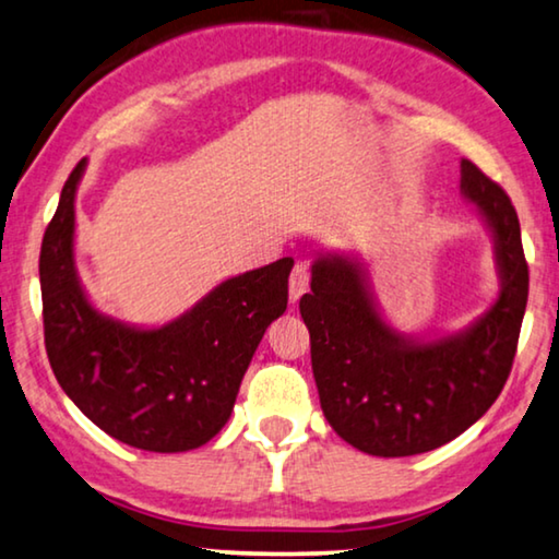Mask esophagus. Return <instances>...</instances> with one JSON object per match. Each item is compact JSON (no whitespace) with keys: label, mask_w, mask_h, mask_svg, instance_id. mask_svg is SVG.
I'll list each match as a JSON object with an SVG mask.
<instances>
[{"label":"esophagus","mask_w":559,"mask_h":559,"mask_svg":"<svg viewBox=\"0 0 559 559\" xmlns=\"http://www.w3.org/2000/svg\"><path fill=\"white\" fill-rule=\"evenodd\" d=\"M309 278H311L309 265L298 263L294 273H290V281H288V298H290V301L296 304L298 298H301L306 290H309Z\"/></svg>","instance_id":"1"}]
</instances>
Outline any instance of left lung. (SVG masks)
Returning a JSON list of instances; mask_svg holds the SVG:
<instances>
[{"label":"left lung","mask_w":559,"mask_h":559,"mask_svg":"<svg viewBox=\"0 0 559 559\" xmlns=\"http://www.w3.org/2000/svg\"><path fill=\"white\" fill-rule=\"evenodd\" d=\"M461 194L493 235L499 296L461 332L420 340L382 319L365 265L326 253L311 265L301 319L321 411L357 451L400 459L459 438L493 405L516 355L530 269L512 200L474 162H461Z\"/></svg>","instance_id":"left-lung-1"}]
</instances>
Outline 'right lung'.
<instances>
[{"label": "right lung", "mask_w": 559, "mask_h": 559, "mask_svg": "<svg viewBox=\"0 0 559 559\" xmlns=\"http://www.w3.org/2000/svg\"><path fill=\"white\" fill-rule=\"evenodd\" d=\"M70 171L40 250L47 359L85 418L126 445L192 451L230 418L242 374L265 329L286 311L294 258L227 278L164 326H133L88 301L75 269V192Z\"/></svg>", "instance_id": "1"}]
</instances>
